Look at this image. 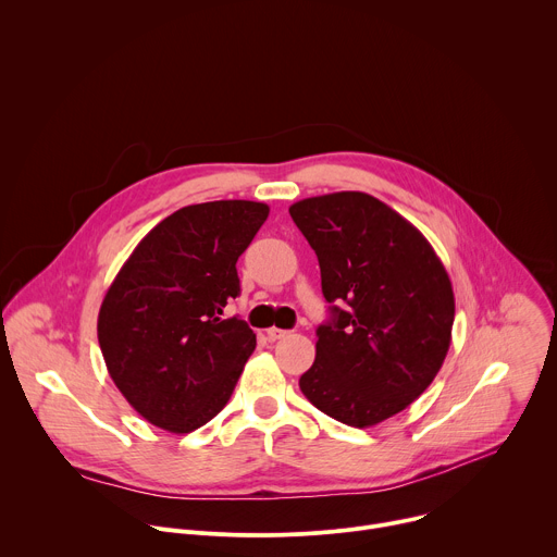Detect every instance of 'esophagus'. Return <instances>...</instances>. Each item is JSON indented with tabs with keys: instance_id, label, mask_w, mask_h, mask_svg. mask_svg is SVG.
<instances>
[{
	"instance_id": "esophagus-1",
	"label": "esophagus",
	"mask_w": 557,
	"mask_h": 557,
	"mask_svg": "<svg viewBox=\"0 0 557 557\" xmlns=\"http://www.w3.org/2000/svg\"><path fill=\"white\" fill-rule=\"evenodd\" d=\"M267 335H269V339H271V342H277V339H284V337H288L290 333H288V331H282V329H275V326H273V329H269V331H267Z\"/></svg>"
}]
</instances>
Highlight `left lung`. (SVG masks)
Returning a JSON list of instances; mask_svg holds the SVG:
<instances>
[{
    "label": "left lung",
    "mask_w": 557,
    "mask_h": 557,
    "mask_svg": "<svg viewBox=\"0 0 557 557\" xmlns=\"http://www.w3.org/2000/svg\"><path fill=\"white\" fill-rule=\"evenodd\" d=\"M317 253L331 322L299 376L306 399L352 428L406 410L438 374L454 326L449 275L425 235L363 191L288 209Z\"/></svg>",
    "instance_id": "1"
}]
</instances>
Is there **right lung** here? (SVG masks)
<instances>
[{
  "instance_id": "1",
  "label": "right lung",
  "mask_w": 557,
  "mask_h": 557,
  "mask_svg": "<svg viewBox=\"0 0 557 557\" xmlns=\"http://www.w3.org/2000/svg\"><path fill=\"white\" fill-rule=\"evenodd\" d=\"M269 205L213 200L158 222L110 284L97 322L108 372L127 404L151 425L189 434L231 399L256 333L224 320L240 295L235 262Z\"/></svg>"
}]
</instances>
